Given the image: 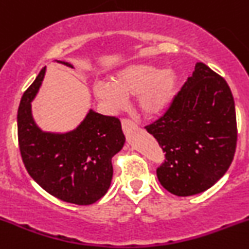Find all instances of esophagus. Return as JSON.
Listing matches in <instances>:
<instances>
[{
	"label": "esophagus",
	"mask_w": 249,
	"mask_h": 249,
	"mask_svg": "<svg viewBox=\"0 0 249 249\" xmlns=\"http://www.w3.org/2000/svg\"><path fill=\"white\" fill-rule=\"evenodd\" d=\"M122 126H123V130H124V132H127L129 130H131V129H136V127H138V125L129 119H123Z\"/></svg>",
	"instance_id": "esophagus-1"
}]
</instances>
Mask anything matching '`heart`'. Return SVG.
<instances>
[{
  "label": "heart",
  "instance_id": "heart-1",
  "mask_svg": "<svg viewBox=\"0 0 249 249\" xmlns=\"http://www.w3.org/2000/svg\"><path fill=\"white\" fill-rule=\"evenodd\" d=\"M178 77L173 70H161L147 64L130 65L111 78V83L93 86L96 97L111 109H120L125 98L138 97V106L146 117H156L169 107L177 89Z\"/></svg>",
  "mask_w": 249,
  "mask_h": 249
}]
</instances>
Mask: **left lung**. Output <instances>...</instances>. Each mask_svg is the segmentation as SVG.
Instances as JSON below:
<instances>
[{
  "mask_svg": "<svg viewBox=\"0 0 249 249\" xmlns=\"http://www.w3.org/2000/svg\"><path fill=\"white\" fill-rule=\"evenodd\" d=\"M166 153L157 168L164 189L178 196L199 194L226 173L237 143L236 109L224 77L196 62L171 106L145 126Z\"/></svg>",
  "mask_w": 249,
  "mask_h": 249,
  "instance_id": "8db88e82",
  "label": "left lung"
}]
</instances>
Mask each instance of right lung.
<instances>
[{
    "label": "right lung",
    "instance_id": "1",
    "mask_svg": "<svg viewBox=\"0 0 249 249\" xmlns=\"http://www.w3.org/2000/svg\"><path fill=\"white\" fill-rule=\"evenodd\" d=\"M44 73L45 67L24 92L18 108V143L23 163L30 177L49 194L66 203L89 205L110 187L111 159L125 142L122 124L117 117L90 109L72 131H41L32 117L30 102L38 93Z\"/></svg>",
    "mask_w": 249,
    "mask_h": 249
}]
</instances>
